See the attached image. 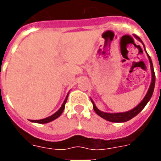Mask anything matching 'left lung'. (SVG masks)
Wrapping results in <instances>:
<instances>
[{
  "label": "left lung",
  "mask_w": 161,
  "mask_h": 161,
  "mask_svg": "<svg viewBox=\"0 0 161 161\" xmlns=\"http://www.w3.org/2000/svg\"><path fill=\"white\" fill-rule=\"evenodd\" d=\"M134 36H135V38L138 39L139 41L143 43V42L141 41V39H140L139 36H136V35H134ZM148 58H149V61H150V63L152 79H151V83H150V88H149V90H148L146 95L145 96V98H143V100L141 101V102H140V103L136 106V107L134 108L133 109L130 110V111H127V112H124V113H114V114H112V113H104L100 111V110L98 109V108L96 107L95 103H93V101L91 99V102L93 103V109H94V111H95L96 114H97L98 116H100L101 118H103V119L108 120V121H109V122L123 123V122H126V121H128V120L131 119H133L135 116H136L139 113H140L141 111H142V109L145 107V105L147 104V103L150 101V98H151V96H152L153 92H154V88H155V72H154V67H153L152 61H151V58H150V57L149 55H148Z\"/></svg>",
  "instance_id": "left-lung-1"
}]
</instances>
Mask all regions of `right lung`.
Instances as JSON below:
<instances>
[{"label": "right lung", "instance_id": "obj_1", "mask_svg": "<svg viewBox=\"0 0 161 161\" xmlns=\"http://www.w3.org/2000/svg\"><path fill=\"white\" fill-rule=\"evenodd\" d=\"M68 95H67V97H66L65 100H64L63 103L62 104V106H61V108L58 110V111H57V112L55 113V114H53L51 115V116H49V117L45 118V119H42L31 120V122L37 123V124H47V123L51 122V121H53V120L56 119L57 118L59 117V116L62 114V113L63 112V110H64V108H65V103H66V102H67V99H68Z\"/></svg>", "mask_w": 161, "mask_h": 161}]
</instances>
